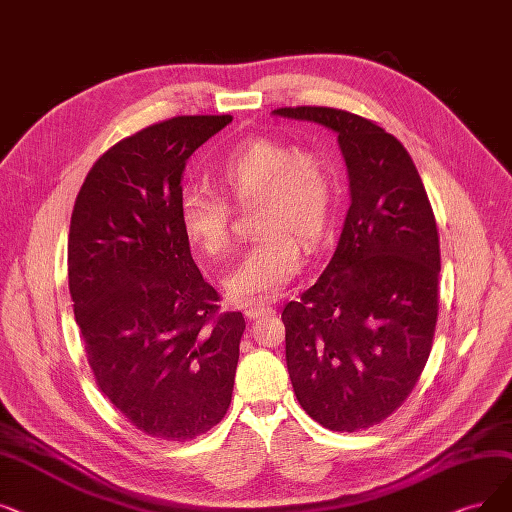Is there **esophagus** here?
Masks as SVG:
<instances>
[{"label":"esophagus","instance_id":"1","mask_svg":"<svg viewBox=\"0 0 512 512\" xmlns=\"http://www.w3.org/2000/svg\"><path fill=\"white\" fill-rule=\"evenodd\" d=\"M243 313L248 319H260V317H267V315H273L275 309L269 304H262V302H250L243 306Z\"/></svg>","mask_w":512,"mask_h":512}]
</instances>
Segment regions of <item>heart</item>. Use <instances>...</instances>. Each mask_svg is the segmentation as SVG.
<instances>
[{
	"label": "heart",
	"mask_w": 512,
	"mask_h": 512,
	"mask_svg": "<svg viewBox=\"0 0 512 512\" xmlns=\"http://www.w3.org/2000/svg\"><path fill=\"white\" fill-rule=\"evenodd\" d=\"M214 187L239 206L254 201L250 224L258 235L224 288L235 300L277 296L300 267V245L315 250L323 241L334 206L330 163L313 149H294L275 138H250L222 153L212 166ZM187 239L208 256L227 252L229 208L218 195L189 189L178 206Z\"/></svg>",
	"instance_id": "1"
}]
</instances>
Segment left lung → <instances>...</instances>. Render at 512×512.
Masks as SVG:
<instances>
[{"instance_id":"left-lung-1","label":"left lung","mask_w":512,"mask_h":512,"mask_svg":"<svg viewBox=\"0 0 512 512\" xmlns=\"http://www.w3.org/2000/svg\"><path fill=\"white\" fill-rule=\"evenodd\" d=\"M338 134L351 208L323 275L285 304V361L302 410L355 433L410 397L433 349L439 233L422 178L376 121L332 107H281Z\"/></svg>"}]
</instances>
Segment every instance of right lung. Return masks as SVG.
Here are the masks:
<instances>
[{
	"label": "right lung",
	"instance_id": "add662e5",
	"mask_svg": "<svg viewBox=\"0 0 512 512\" xmlns=\"http://www.w3.org/2000/svg\"><path fill=\"white\" fill-rule=\"evenodd\" d=\"M231 115L159 121L102 153L69 227V292L94 382L155 439L187 441L227 414L245 319L220 313L180 227L189 157Z\"/></svg>",
	"mask_w": 512,
	"mask_h": 512
}]
</instances>
